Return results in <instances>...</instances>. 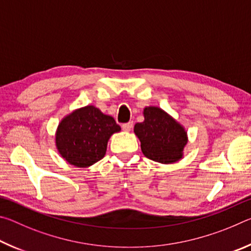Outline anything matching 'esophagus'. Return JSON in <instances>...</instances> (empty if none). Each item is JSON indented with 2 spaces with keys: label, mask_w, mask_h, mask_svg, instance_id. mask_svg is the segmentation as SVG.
Instances as JSON below:
<instances>
[{
  "label": "esophagus",
  "mask_w": 251,
  "mask_h": 251,
  "mask_svg": "<svg viewBox=\"0 0 251 251\" xmlns=\"http://www.w3.org/2000/svg\"><path fill=\"white\" fill-rule=\"evenodd\" d=\"M122 128L124 131H130V129L133 128V122H129V123H126V124H123Z\"/></svg>",
  "instance_id": "1"
}]
</instances>
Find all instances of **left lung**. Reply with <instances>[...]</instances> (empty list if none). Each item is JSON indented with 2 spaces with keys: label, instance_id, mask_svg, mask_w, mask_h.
<instances>
[{
  "label": "left lung",
  "instance_id": "obj_1",
  "mask_svg": "<svg viewBox=\"0 0 251 251\" xmlns=\"http://www.w3.org/2000/svg\"><path fill=\"white\" fill-rule=\"evenodd\" d=\"M143 115L144 122L134 126L143 154L160 164H174L180 160L188 143L185 127L158 106H147Z\"/></svg>",
  "mask_w": 251,
  "mask_h": 251
}]
</instances>
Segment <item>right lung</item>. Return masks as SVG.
Wrapping results in <instances>:
<instances>
[{
  "label": "right lung",
  "instance_id": "1",
  "mask_svg": "<svg viewBox=\"0 0 251 251\" xmlns=\"http://www.w3.org/2000/svg\"><path fill=\"white\" fill-rule=\"evenodd\" d=\"M118 131L121 126L112 116L87 105L62 118L55 131V146L70 165L87 168L103 158L110 136Z\"/></svg>",
  "mask_w": 251,
  "mask_h": 251
}]
</instances>
